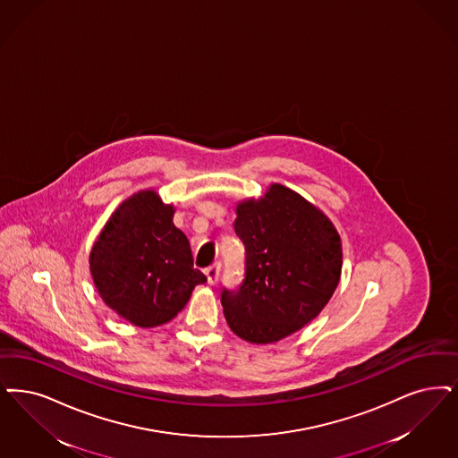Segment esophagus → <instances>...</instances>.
Returning a JSON list of instances; mask_svg holds the SVG:
<instances>
[{"instance_id":"esophagus-1","label":"esophagus","mask_w":458,"mask_h":458,"mask_svg":"<svg viewBox=\"0 0 458 458\" xmlns=\"http://www.w3.org/2000/svg\"><path fill=\"white\" fill-rule=\"evenodd\" d=\"M220 262H216V264H213V266H209V267L206 269V277H208V283H209V284H216V281H218V277H220Z\"/></svg>"}]
</instances>
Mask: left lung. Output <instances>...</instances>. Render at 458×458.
<instances>
[{
	"mask_svg": "<svg viewBox=\"0 0 458 458\" xmlns=\"http://www.w3.org/2000/svg\"><path fill=\"white\" fill-rule=\"evenodd\" d=\"M233 226L245 245V276L237 290L221 292L225 318L249 343H276L327 305L341 277V237L320 209L281 183L238 202Z\"/></svg>",
	"mask_w": 458,
	"mask_h": 458,
	"instance_id": "left-lung-1",
	"label": "left lung"
}]
</instances>
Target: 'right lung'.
<instances>
[{
  "label": "right lung",
  "mask_w": 458,
  "mask_h": 458,
  "mask_svg": "<svg viewBox=\"0 0 458 458\" xmlns=\"http://www.w3.org/2000/svg\"><path fill=\"white\" fill-rule=\"evenodd\" d=\"M174 206L148 189L123 202L93 243L90 273L110 309L138 327L172 320L206 276L174 225Z\"/></svg>",
  "instance_id": "add662e5"
}]
</instances>
